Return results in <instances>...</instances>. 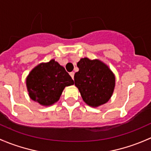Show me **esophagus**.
I'll use <instances>...</instances> for the list:
<instances>
[{"mask_svg":"<svg viewBox=\"0 0 151 151\" xmlns=\"http://www.w3.org/2000/svg\"><path fill=\"white\" fill-rule=\"evenodd\" d=\"M70 76H71V78H72L73 79L74 78V73L73 72H70Z\"/></svg>","mask_w":151,"mask_h":151,"instance_id":"obj_1","label":"esophagus"}]
</instances>
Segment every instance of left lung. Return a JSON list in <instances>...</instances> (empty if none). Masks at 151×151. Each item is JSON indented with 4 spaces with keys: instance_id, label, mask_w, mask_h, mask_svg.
Segmentation results:
<instances>
[{
    "instance_id": "1",
    "label": "left lung",
    "mask_w": 151,
    "mask_h": 151,
    "mask_svg": "<svg viewBox=\"0 0 151 151\" xmlns=\"http://www.w3.org/2000/svg\"><path fill=\"white\" fill-rule=\"evenodd\" d=\"M74 76L76 86L88 106L97 108L109 101L114 91L116 77L105 63L98 59L84 57L77 63Z\"/></svg>"
}]
</instances>
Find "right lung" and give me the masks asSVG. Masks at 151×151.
Here are the masks:
<instances>
[{"label": "right lung", "mask_w": 151, "mask_h": 151, "mask_svg": "<svg viewBox=\"0 0 151 151\" xmlns=\"http://www.w3.org/2000/svg\"><path fill=\"white\" fill-rule=\"evenodd\" d=\"M73 84L68 73L54 59L38 64L26 78L29 98L46 107L56 103L65 87Z\"/></svg>", "instance_id": "right-lung-1"}]
</instances>
